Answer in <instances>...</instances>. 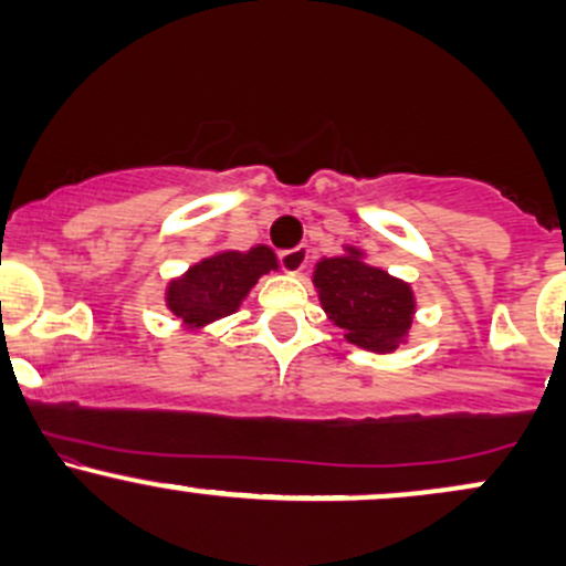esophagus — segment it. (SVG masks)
I'll use <instances>...</instances> for the list:
<instances>
[{"instance_id":"obj_1","label":"esophagus","mask_w":566,"mask_h":566,"mask_svg":"<svg viewBox=\"0 0 566 566\" xmlns=\"http://www.w3.org/2000/svg\"><path fill=\"white\" fill-rule=\"evenodd\" d=\"M305 263H308V247H292V250L279 252V265L287 274H301Z\"/></svg>"}]
</instances>
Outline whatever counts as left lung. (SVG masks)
Here are the masks:
<instances>
[{"label":"left lung","mask_w":566,"mask_h":566,"mask_svg":"<svg viewBox=\"0 0 566 566\" xmlns=\"http://www.w3.org/2000/svg\"><path fill=\"white\" fill-rule=\"evenodd\" d=\"M314 284L329 319L359 348L388 354L412 324L415 297L409 284L367 265L356 250L316 263Z\"/></svg>","instance_id":"left-lung-1"}]
</instances>
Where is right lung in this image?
<instances>
[{"label":"right lung","mask_w":566,"mask_h":566,"mask_svg":"<svg viewBox=\"0 0 566 566\" xmlns=\"http://www.w3.org/2000/svg\"><path fill=\"white\" fill-rule=\"evenodd\" d=\"M271 269H276V258L263 244L250 252H218L170 282L167 305L188 327H205L212 319L233 314L252 284Z\"/></svg>","instance_id":"right-lung-1"}]
</instances>
